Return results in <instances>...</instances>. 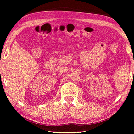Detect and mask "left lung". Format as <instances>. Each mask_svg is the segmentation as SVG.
<instances>
[{"instance_id":"8db88e82","label":"left lung","mask_w":134,"mask_h":134,"mask_svg":"<svg viewBox=\"0 0 134 134\" xmlns=\"http://www.w3.org/2000/svg\"><path fill=\"white\" fill-rule=\"evenodd\" d=\"M133 74H134V72H133Z\"/></svg>"}]
</instances>
